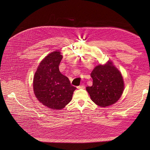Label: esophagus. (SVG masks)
Returning a JSON list of instances; mask_svg holds the SVG:
<instances>
[{"instance_id":"34e87169","label":"esophagus","mask_w":150,"mask_h":150,"mask_svg":"<svg viewBox=\"0 0 150 150\" xmlns=\"http://www.w3.org/2000/svg\"><path fill=\"white\" fill-rule=\"evenodd\" d=\"M77 88H79V89H81V88H85V86H84V84H82L81 85H80V86H78V87H77Z\"/></svg>"}]
</instances>
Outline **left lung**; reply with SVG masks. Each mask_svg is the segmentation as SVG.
I'll list each match as a JSON object with an SVG mask.
<instances>
[{"label": "left lung", "instance_id": "obj_1", "mask_svg": "<svg viewBox=\"0 0 150 150\" xmlns=\"http://www.w3.org/2000/svg\"><path fill=\"white\" fill-rule=\"evenodd\" d=\"M93 85L86 90L97 105L106 107L116 103L124 90L125 84L121 72L111 61L99 64L91 73Z\"/></svg>", "mask_w": 150, "mask_h": 150}]
</instances>
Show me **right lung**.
Wrapping results in <instances>:
<instances>
[{
	"mask_svg": "<svg viewBox=\"0 0 150 150\" xmlns=\"http://www.w3.org/2000/svg\"><path fill=\"white\" fill-rule=\"evenodd\" d=\"M63 58L60 51L48 54L40 63L33 78V91L38 100L52 110H62L72 98L75 87L59 71Z\"/></svg>",
	"mask_w": 150,
	"mask_h": 150,
	"instance_id": "obj_1",
	"label": "right lung"
}]
</instances>
